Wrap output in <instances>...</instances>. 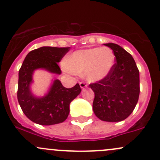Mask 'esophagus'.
Instances as JSON below:
<instances>
[{
  "instance_id": "1",
  "label": "esophagus",
  "mask_w": 160,
  "mask_h": 160,
  "mask_svg": "<svg viewBox=\"0 0 160 160\" xmlns=\"http://www.w3.org/2000/svg\"><path fill=\"white\" fill-rule=\"evenodd\" d=\"M80 88H81V89H83V88H87V87H88V85H87L85 83H83V82H80Z\"/></svg>"
}]
</instances>
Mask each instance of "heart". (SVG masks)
Here are the masks:
<instances>
[{
	"mask_svg": "<svg viewBox=\"0 0 160 160\" xmlns=\"http://www.w3.org/2000/svg\"><path fill=\"white\" fill-rule=\"evenodd\" d=\"M115 63V55L108 47H97L74 52L63 64L66 72L82 74L89 82H98L110 74Z\"/></svg>",
	"mask_w": 160,
	"mask_h": 160,
	"instance_id": "1",
	"label": "heart"
}]
</instances>
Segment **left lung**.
<instances>
[{
  "label": "left lung",
  "mask_w": 160,
  "mask_h": 160,
  "mask_svg": "<svg viewBox=\"0 0 160 160\" xmlns=\"http://www.w3.org/2000/svg\"><path fill=\"white\" fill-rule=\"evenodd\" d=\"M114 52L116 62L108 76L90 84L94 93L93 110L104 122L125 120L132 113L139 97V71L132 55L122 46L106 43Z\"/></svg>",
  "instance_id": "left-lung-1"
}]
</instances>
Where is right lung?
Returning a JSON list of instances; mask_svg holds the SVG:
<instances>
[{
	"label": "right lung",
	"mask_w": 160,
	"mask_h": 160,
	"mask_svg": "<svg viewBox=\"0 0 160 160\" xmlns=\"http://www.w3.org/2000/svg\"><path fill=\"white\" fill-rule=\"evenodd\" d=\"M70 47L42 46L28 53L18 72V101L24 114L35 123L52 125L62 123L70 113V104L81 92L78 83L72 88H66L59 80L52 82L47 93L37 97L31 90L33 74L36 70H44L60 75L58 66Z\"/></svg>",
	"instance_id": "right-lung-1"
}]
</instances>
